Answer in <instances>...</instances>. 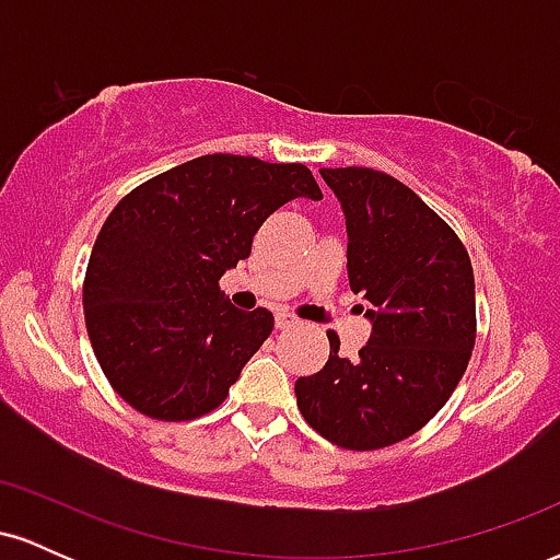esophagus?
I'll use <instances>...</instances> for the list:
<instances>
[{
    "label": "esophagus",
    "mask_w": 560,
    "mask_h": 560,
    "mask_svg": "<svg viewBox=\"0 0 560 560\" xmlns=\"http://www.w3.org/2000/svg\"><path fill=\"white\" fill-rule=\"evenodd\" d=\"M292 326H298V318L287 316V313H279V316H276V329H292Z\"/></svg>",
    "instance_id": "1"
}]
</instances>
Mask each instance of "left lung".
Segmentation results:
<instances>
[{"label":"left lung","mask_w":560,"mask_h":560,"mask_svg":"<svg viewBox=\"0 0 560 560\" xmlns=\"http://www.w3.org/2000/svg\"><path fill=\"white\" fill-rule=\"evenodd\" d=\"M347 229V276L371 337L294 382L298 408L347 450L395 445L427 423L464 376L477 339L474 271L455 231L402 182L374 168H320Z\"/></svg>","instance_id":"8db88e82"}]
</instances>
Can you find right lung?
<instances>
[{
  "mask_svg": "<svg viewBox=\"0 0 560 560\" xmlns=\"http://www.w3.org/2000/svg\"><path fill=\"white\" fill-rule=\"evenodd\" d=\"M298 197H324L305 165L205 155L115 205L89 258L83 313L96 361L131 408L189 421L226 400L273 316L234 307L218 281Z\"/></svg>",
  "mask_w": 560,
  "mask_h": 560,
  "instance_id": "right-lung-1",
  "label": "right lung"
}]
</instances>
